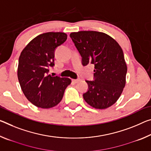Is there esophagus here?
<instances>
[{
  "instance_id": "esophagus-1",
  "label": "esophagus",
  "mask_w": 151,
  "mask_h": 151,
  "mask_svg": "<svg viewBox=\"0 0 151 151\" xmlns=\"http://www.w3.org/2000/svg\"><path fill=\"white\" fill-rule=\"evenodd\" d=\"M80 81H81L80 78H77V79H73V80H72V81H73L74 83H77L78 82H79Z\"/></svg>"
}]
</instances>
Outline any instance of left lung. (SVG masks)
Returning <instances> with one entry per match:
<instances>
[{
    "label": "left lung",
    "instance_id": "1",
    "mask_svg": "<svg viewBox=\"0 0 151 151\" xmlns=\"http://www.w3.org/2000/svg\"><path fill=\"white\" fill-rule=\"evenodd\" d=\"M70 37L82 57L83 65H95L93 81H85V101L96 109L111 106L126 85L127 66L121 47L109 35L95 31L71 33Z\"/></svg>",
    "mask_w": 151,
    "mask_h": 151
}]
</instances>
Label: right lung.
<instances>
[{
	"instance_id": "1",
	"label": "right lung",
	"mask_w": 151,
	"mask_h": 151,
	"mask_svg": "<svg viewBox=\"0 0 151 151\" xmlns=\"http://www.w3.org/2000/svg\"><path fill=\"white\" fill-rule=\"evenodd\" d=\"M66 39L64 33H42L21 52L17 70L19 82L25 96L38 107L47 109L58 105L70 84V78L50 75V68L54 66L55 50Z\"/></svg>"
}]
</instances>
